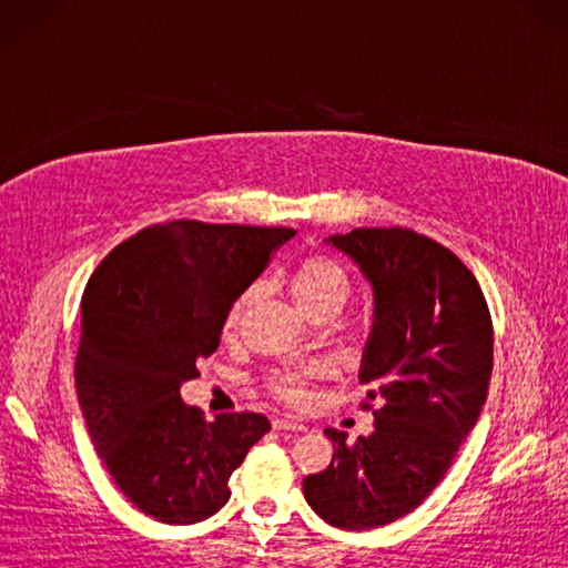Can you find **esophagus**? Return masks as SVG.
Listing matches in <instances>:
<instances>
[{
	"mask_svg": "<svg viewBox=\"0 0 568 568\" xmlns=\"http://www.w3.org/2000/svg\"><path fill=\"white\" fill-rule=\"evenodd\" d=\"M273 429H281V432H305L307 427L303 422H297L293 417H275L273 419Z\"/></svg>",
	"mask_w": 568,
	"mask_h": 568,
	"instance_id": "34e87169",
	"label": "esophagus"
}]
</instances>
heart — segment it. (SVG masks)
<instances>
[{"label":"heart","mask_w":568,"mask_h":568,"mask_svg":"<svg viewBox=\"0 0 568 568\" xmlns=\"http://www.w3.org/2000/svg\"><path fill=\"white\" fill-rule=\"evenodd\" d=\"M287 291H291L295 305L305 315H315L324 307H339L348 295V275L339 263L327 256H307L300 261L287 275ZM248 303V293L236 297L226 315V329H234L241 312ZM317 376L315 366L303 368H277L268 376V390L281 400L300 405L307 397V383Z\"/></svg>","instance_id":"obj_1"}]
</instances>
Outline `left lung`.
<instances>
[{
  "label": "left lung",
  "instance_id": "obj_1",
  "mask_svg": "<svg viewBox=\"0 0 568 568\" xmlns=\"http://www.w3.org/2000/svg\"><path fill=\"white\" fill-rule=\"evenodd\" d=\"M373 287V327L358 381L373 432L334 444L303 480L310 508L342 529H376L413 513L449 470L484 409L493 322L480 285L449 248L409 229H354L327 239Z\"/></svg>",
  "mask_w": 568,
  "mask_h": 568
}]
</instances>
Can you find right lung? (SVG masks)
Here are the masks:
<instances>
[{"label": "right lung", "instance_id": "right-lung-1", "mask_svg": "<svg viewBox=\"0 0 568 568\" xmlns=\"http://www.w3.org/2000/svg\"><path fill=\"white\" fill-rule=\"evenodd\" d=\"M293 236L285 226L153 224L119 244L84 287L82 417L116 488L159 523L192 525L222 510L229 478L271 429L256 413L207 422L180 385L216 352L236 297Z\"/></svg>", "mask_w": 568, "mask_h": 568}]
</instances>
